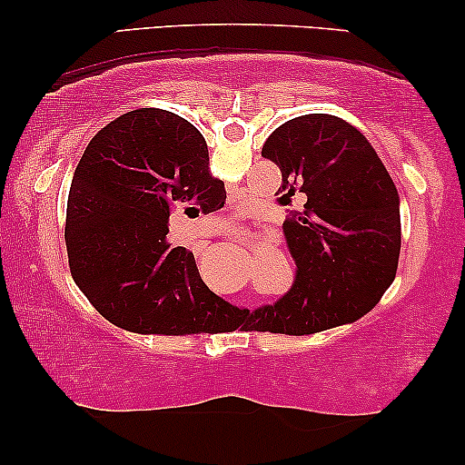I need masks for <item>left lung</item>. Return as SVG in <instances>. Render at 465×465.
<instances>
[{
	"label": "left lung",
	"mask_w": 465,
	"mask_h": 465,
	"mask_svg": "<svg viewBox=\"0 0 465 465\" xmlns=\"http://www.w3.org/2000/svg\"><path fill=\"white\" fill-rule=\"evenodd\" d=\"M262 156L282 171L279 203L302 193L283 224L296 262L292 288L245 315V330L313 334L366 315L390 288L400 256V199L385 164L339 116L307 114L271 133Z\"/></svg>",
	"instance_id": "obj_1"
}]
</instances>
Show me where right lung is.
<instances>
[{"mask_svg":"<svg viewBox=\"0 0 465 465\" xmlns=\"http://www.w3.org/2000/svg\"><path fill=\"white\" fill-rule=\"evenodd\" d=\"M201 131L142 107L101 129L75 167L67 199L69 271L114 326L137 334L231 332L245 309L203 283L193 252L171 247L169 215L224 207Z\"/></svg>","mask_w":465,"mask_h":465,"instance_id":"right-lung-1","label":"right lung"}]
</instances>
